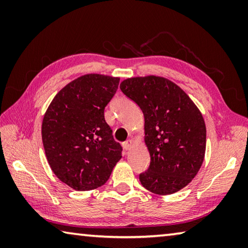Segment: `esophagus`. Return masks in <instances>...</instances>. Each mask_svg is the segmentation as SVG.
<instances>
[{
    "label": "esophagus",
    "instance_id": "1",
    "mask_svg": "<svg viewBox=\"0 0 248 248\" xmlns=\"http://www.w3.org/2000/svg\"><path fill=\"white\" fill-rule=\"evenodd\" d=\"M123 146H124V150H130L131 149V146H132V140H127V141H124V143H123Z\"/></svg>",
    "mask_w": 248,
    "mask_h": 248
}]
</instances>
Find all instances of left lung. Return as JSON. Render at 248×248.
Returning <instances> with one entry per match:
<instances>
[{
	"label": "left lung",
	"mask_w": 248,
	"mask_h": 248,
	"mask_svg": "<svg viewBox=\"0 0 248 248\" xmlns=\"http://www.w3.org/2000/svg\"><path fill=\"white\" fill-rule=\"evenodd\" d=\"M120 90L143 112L145 144L151 162L141 173L142 186L156 195H170L198 173L205 152L202 115L188 95L164 78H132Z\"/></svg>",
	"instance_id": "left-lung-1"
}]
</instances>
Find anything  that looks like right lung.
Masks as SVG:
<instances>
[{"label": "right lung", "instance_id": "obj_1", "mask_svg": "<svg viewBox=\"0 0 248 248\" xmlns=\"http://www.w3.org/2000/svg\"><path fill=\"white\" fill-rule=\"evenodd\" d=\"M118 85V78L83 75L59 92L46 111V156L57 177L75 190L103 186L121 158L123 148L104 116Z\"/></svg>", "mask_w": 248, "mask_h": 248}]
</instances>
